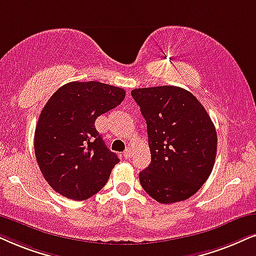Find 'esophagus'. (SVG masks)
Wrapping results in <instances>:
<instances>
[{
  "instance_id": "34e87169",
  "label": "esophagus",
  "mask_w": 256,
  "mask_h": 256,
  "mask_svg": "<svg viewBox=\"0 0 256 256\" xmlns=\"http://www.w3.org/2000/svg\"><path fill=\"white\" fill-rule=\"evenodd\" d=\"M124 157H125V160H130V158L132 157V150H131V148H128V150L124 152Z\"/></svg>"
}]
</instances>
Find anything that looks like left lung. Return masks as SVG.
Masks as SVG:
<instances>
[{"mask_svg":"<svg viewBox=\"0 0 256 256\" xmlns=\"http://www.w3.org/2000/svg\"><path fill=\"white\" fill-rule=\"evenodd\" d=\"M131 96L146 120L151 152L139 182L160 203L188 200L214 168L218 134L212 119L196 96L180 87L136 88Z\"/></svg>","mask_w":256,"mask_h":256,"instance_id":"8db88e82","label":"left lung"}]
</instances>
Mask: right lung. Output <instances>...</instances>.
<instances>
[{"label": "right lung", "instance_id": "right-lung-1", "mask_svg": "<svg viewBox=\"0 0 256 256\" xmlns=\"http://www.w3.org/2000/svg\"><path fill=\"white\" fill-rule=\"evenodd\" d=\"M124 98L119 87L73 82L61 86L42 108L35 157L44 180L60 195L84 200L104 188L119 158L106 146L94 122Z\"/></svg>", "mask_w": 256, "mask_h": 256}]
</instances>
